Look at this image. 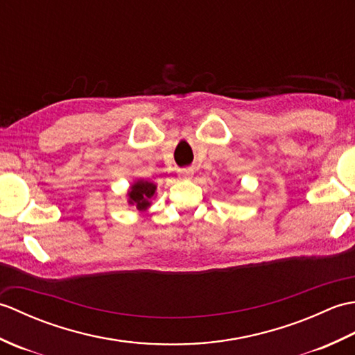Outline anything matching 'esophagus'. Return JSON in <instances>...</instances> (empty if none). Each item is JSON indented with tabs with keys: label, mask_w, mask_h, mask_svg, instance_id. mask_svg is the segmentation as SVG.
<instances>
[{
	"label": "esophagus",
	"mask_w": 355,
	"mask_h": 355,
	"mask_svg": "<svg viewBox=\"0 0 355 355\" xmlns=\"http://www.w3.org/2000/svg\"><path fill=\"white\" fill-rule=\"evenodd\" d=\"M178 173H180V177H183V178H191L193 171L191 168H187V169H180Z\"/></svg>",
	"instance_id": "obj_1"
}]
</instances>
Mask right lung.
I'll return each mask as SVG.
<instances>
[{
    "mask_svg": "<svg viewBox=\"0 0 355 355\" xmlns=\"http://www.w3.org/2000/svg\"><path fill=\"white\" fill-rule=\"evenodd\" d=\"M157 186L146 180H137L128 191V202L137 207V210H146L150 206V198L155 195Z\"/></svg>",
    "mask_w": 355,
    "mask_h": 355,
    "instance_id": "add662e5",
    "label": "right lung"
}]
</instances>
